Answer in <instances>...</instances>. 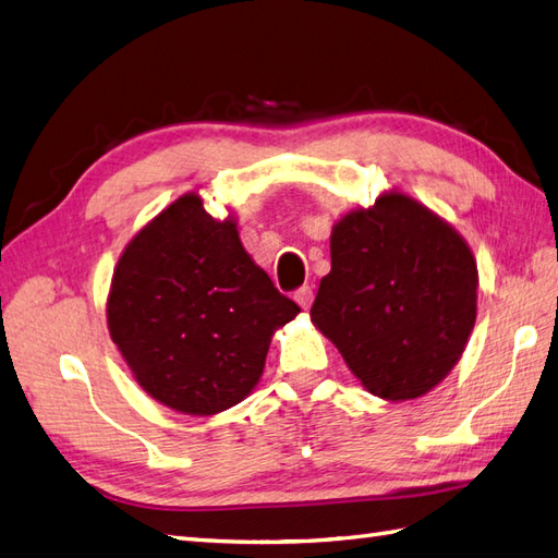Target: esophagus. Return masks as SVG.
Returning a JSON list of instances; mask_svg holds the SVG:
<instances>
[{
    "label": "esophagus",
    "mask_w": 558,
    "mask_h": 558,
    "mask_svg": "<svg viewBox=\"0 0 558 558\" xmlns=\"http://www.w3.org/2000/svg\"><path fill=\"white\" fill-rule=\"evenodd\" d=\"M294 302L300 304L302 308H311V304H314V290H311L308 284H306V288H302V290H296L294 292Z\"/></svg>",
    "instance_id": "34e87169"
}]
</instances>
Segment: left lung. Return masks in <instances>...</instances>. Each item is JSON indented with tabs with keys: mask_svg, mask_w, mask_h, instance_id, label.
<instances>
[{
	"mask_svg": "<svg viewBox=\"0 0 558 558\" xmlns=\"http://www.w3.org/2000/svg\"><path fill=\"white\" fill-rule=\"evenodd\" d=\"M477 316V264L459 230L401 190L330 232L311 323L385 401L423 397L459 364Z\"/></svg>",
	"mask_w": 558,
	"mask_h": 558,
	"instance_id": "1",
	"label": "left lung"
}]
</instances>
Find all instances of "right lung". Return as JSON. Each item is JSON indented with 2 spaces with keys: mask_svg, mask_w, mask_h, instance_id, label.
<instances>
[{
  "mask_svg": "<svg viewBox=\"0 0 558 558\" xmlns=\"http://www.w3.org/2000/svg\"><path fill=\"white\" fill-rule=\"evenodd\" d=\"M300 314L242 247L238 218L185 192L113 268L107 326L135 383L185 416H216L262 380L270 340Z\"/></svg>",
  "mask_w": 558,
  "mask_h": 558,
  "instance_id": "right-lung-1",
  "label": "right lung"
}]
</instances>
